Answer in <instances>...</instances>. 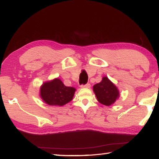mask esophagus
<instances>
[{"mask_svg":"<svg viewBox=\"0 0 159 159\" xmlns=\"http://www.w3.org/2000/svg\"><path fill=\"white\" fill-rule=\"evenodd\" d=\"M80 88H90V84H89V83H87V84H85V85H83V84H82V85H80Z\"/></svg>","mask_w":159,"mask_h":159,"instance_id":"34e87169","label":"esophagus"}]
</instances>
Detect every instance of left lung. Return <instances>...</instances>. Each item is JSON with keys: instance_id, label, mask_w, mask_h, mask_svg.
I'll return each instance as SVG.
<instances>
[{"instance_id": "1", "label": "left lung", "mask_w": 159, "mask_h": 159, "mask_svg": "<svg viewBox=\"0 0 159 159\" xmlns=\"http://www.w3.org/2000/svg\"><path fill=\"white\" fill-rule=\"evenodd\" d=\"M98 102L105 106H111L119 97V91L107 77H103L102 82L93 87Z\"/></svg>"}]
</instances>
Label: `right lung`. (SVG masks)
I'll return each instance as SVG.
<instances>
[{
	"label": "right lung",
	"instance_id": "obj_1",
	"mask_svg": "<svg viewBox=\"0 0 159 159\" xmlns=\"http://www.w3.org/2000/svg\"><path fill=\"white\" fill-rule=\"evenodd\" d=\"M75 90V88L65 86L61 80L56 79L43 84L40 95L47 104L62 106L71 102Z\"/></svg>",
	"mask_w": 159,
	"mask_h": 159
}]
</instances>
